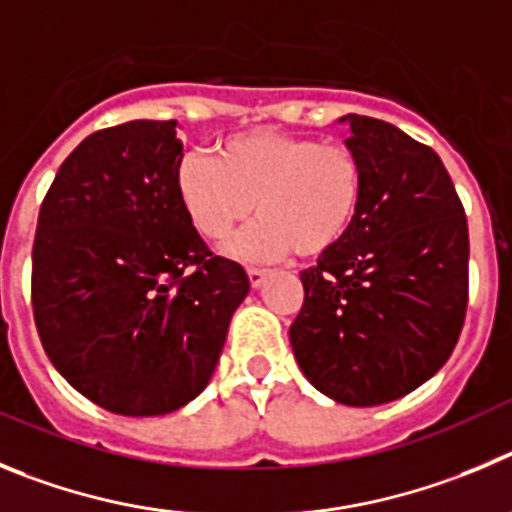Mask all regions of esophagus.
Here are the masks:
<instances>
[{
  "instance_id": "esophagus-1",
  "label": "esophagus",
  "mask_w": 512,
  "mask_h": 512,
  "mask_svg": "<svg viewBox=\"0 0 512 512\" xmlns=\"http://www.w3.org/2000/svg\"><path fill=\"white\" fill-rule=\"evenodd\" d=\"M247 275H250L252 288H260L267 275H270V270H265V267H247Z\"/></svg>"
}]
</instances>
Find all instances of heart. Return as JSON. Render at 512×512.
Segmentation results:
<instances>
[{
    "instance_id": "obj_1",
    "label": "heart",
    "mask_w": 512,
    "mask_h": 512,
    "mask_svg": "<svg viewBox=\"0 0 512 512\" xmlns=\"http://www.w3.org/2000/svg\"><path fill=\"white\" fill-rule=\"evenodd\" d=\"M176 193L201 237L224 242L257 209L232 252L278 260L296 250L319 257L349 234L365 196V165L349 145L275 130L227 137L206 153L183 155Z\"/></svg>"
}]
</instances>
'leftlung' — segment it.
I'll list each match as a JSON object with an SVG mask.
<instances>
[{"label":"left lung","mask_w":512,"mask_h":512,"mask_svg":"<svg viewBox=\"0 0 512 512\" xmlns=\"http://www.w3.org/2000/svg\"><path fill=\"white\" fill-rule=\"evenodd\" d=\"M365 196L347 237L301 273L290 347L336 403L403 398L444 367L462 334L469 232L444 163L390 122L347 114Z\"/></svg>","instance_id":"8db88e82"}]
</instances>
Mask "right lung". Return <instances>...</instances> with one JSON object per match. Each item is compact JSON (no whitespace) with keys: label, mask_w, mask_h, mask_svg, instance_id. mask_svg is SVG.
Here are the masks:
<instances>
[{"label":"right lung","mask_w":512,"mask_h":512,"mask_svg":"<svg viewBox=\"0 0 512 512\" xmlns=\"http://www.w3.org/2000/svg\"><path fill=\"white\" fill-rule=\"evenodd\" d=\"M176 119L99 130L63 160L32 245V313L53 367L119 416L178 411L209 385L250 293L176 193Z\"/></svg>","instance_id":"1"}]
</instances>
